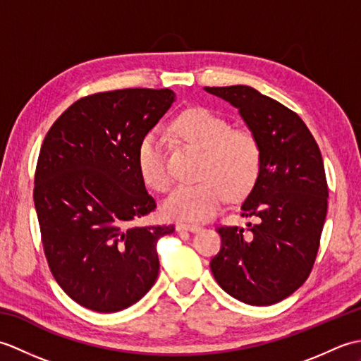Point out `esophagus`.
Instances as JSON below:
<instances>
[{"label":"esophagus","instance_id":"1","mask_svg":"<svg viewBox=\"0 0 361 361\" xmlns=\"http://www.w3.org/2000/svg\"><path fill=\"white\" fill-rule=\"evenodd\" d=\"M176 231H180V233H197V231H200V226L198 225H190V224H178L176 225Z\"/></svg>","mask_w":361,"mask_h":361}]
</instances>
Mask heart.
Here are the masks:
<instances>
[{"label": "heart", "mask_w": 361, "mask_h": 361, "mask_svg": "<svg viewBox=\"0 0 361 361\" xmlns=\"http://www.w3.org/2000/svg\"><path fill=\"white\" fill-rule=\"evenodd\" d=\"M173 133L202 150L192 185L171 190L163 211L175 220L204 221L216 216L226 195L237 200L255 188L262 166V152L256 136L247 130L231 128L229 122L206 109L188 110L176 118ZM137 167L145 185L155 190L169 186L163 142L144 137L137 150Z\"/></svg>", "instance_id": "heart-1"}]
</instances>
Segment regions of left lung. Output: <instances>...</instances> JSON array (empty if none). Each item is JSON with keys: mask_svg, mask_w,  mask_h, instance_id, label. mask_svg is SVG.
I'll list each match as a JSON object with an SVG mask.
<instances>
[{"mask_svg": "<svg viewBox=\"0 0 361 361\" xmlns=\"http://www.w3.org/2000/svg\"><path fill=\"white\" fill-rule=\"evenodd\" d=\"M239 110L259 141L262 166L242 216L255 224L219 226L211 271L228 295L271 305L309 278L327 214V181L315 137L295 111L247 85L204 87Z\"/></svg>", "mask_w": 361, "mask_h": 361, "instance_id": "left-lung-1", "label": "left lung"}]
</instances>
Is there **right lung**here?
<instances>
[{
  "label": "right lung",
  "instance_id": "add662e5",
  "mask_svg": "<svg viewBox=\"0 0 361 361\" xmlns=\"http://www.w3.org/2000/svg\"><path fill=\"white\" fill-rule=\"evenodd\" d=\"M173 101L169 88L91 94L44 136L34 180L44 256L65 293L90 310H124L158 278L157 242L175 226L133 225L157 208L137 150Z\"/></svg>",
  "mask_w": 361,
  "mask_h": 361
}]
</instances>
